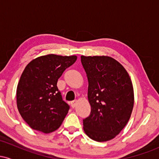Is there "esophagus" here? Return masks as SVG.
I'll return each instance as SVG.
<instances>
[{
	"instance_id": "34e87169",
	"label": "esophagus",
	"mask_w": 159,
	"mask_h": 159,
	"mask_svg": "<svg viewBox=\"0 0 159 159\" xmlns=\"http://www.w3.org/2000/svg\"><path fill=\"white\" fill-rule=\"evenodd\" d=\"M76 103H77V101L76 100H75V101H72L71 102V106H72V108H74L76 106Z\"/></svg>"
}]
</instances>
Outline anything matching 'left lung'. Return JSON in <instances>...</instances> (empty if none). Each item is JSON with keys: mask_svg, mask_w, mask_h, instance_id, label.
Returning a JSON list of instances; mask_svg holds the SVG:
<instances>
[{"mask_svg": "<svg viewBox=\"0 0 159 159\" xmlns=\"http://www.w3.org/2000/svg\"><path fill=\"white\" fill-rule=\"evenodd\" d=\"M88 80L90 116L84 131L98 142L114 138L126 125L134 106L130 76L117 61L108 56H81Z\"/></svg>", "mask_w": 159, "mask_h": 159, "instance_id": "left-lung-1", "label": "left lung"}]
</instances>
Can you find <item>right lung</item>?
Here are the masks:
<instances>
[{"label":"right lung","mask_w":159,"mask_h":159,"mask_svg":"<svg viewBox=\"0 0 159 159\" xmlns=\"http://www.w3.org/2000/svg\"><path fill=\"white\" fill-rule=\"evenodd\" d=\"M77 56L48 54L36 57L24 69L16 90L17 107L29 126L51 133L61 125L69 110L57 87L65 69Z\"/></svg>","instance_id":"right-lung-1"}]
</instances>
